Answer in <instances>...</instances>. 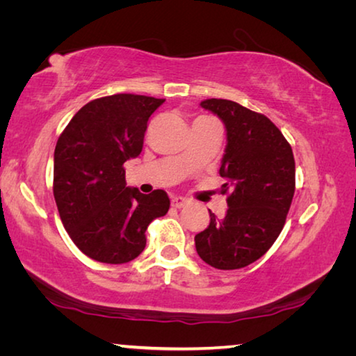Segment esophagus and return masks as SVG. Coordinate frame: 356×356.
Segmentation results:
<instances>
[{
  "label": "esophagus",
  "instance_id": "34e87169",
  "mask_svg": "<svg viewBox=\"0 0 356 356\" xmlns=\"http://www.w3.org/2000/svg\"><path fill=\"white\" fill-rule=\"evenodd\" d=\"M186 202H188V201H186L185 197H182V196H172L171 206L176 207V209H182Z\"/></svg>",
  "mask_w": 356,
  "mask_h": 356
}]
</instances>
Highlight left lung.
I'll list each match as a JSON object with an SVG mask.
<instances>
[{
  "mask_svg": "<svg viewBox=\"0 0 356 356\" xmlns=\"http://www.w3.org/2000/svg\"><path fill=\"white\" fill-rule=\"evenodd\" d=\"M201 106L226 125L220 176L227 180L221 193H231L225 218L209 210L207 229L195 236L196 251L215 268H243L262 257L284 227L295 193L292 147L267 116L237 102L207 99Z\"/></svg>",
  "mask_w": 356,
  "mask_h": 356,
  "instance_id": "obj_1",
  "label": "left lung"
}]
</instances>
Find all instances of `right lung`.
Returning a JSON list of instances; mask_svg holds the SVG:
<instances>
[{
	"instance_id": "right-lung-1",
	"label": "right lung",
	"mask_w": 356,
	"mask_h": 356,
	"mask_svg": "<svg viewBox=\"0 0 356 356\" xmlns=\"http://www.w3.org/2000/svg\"><path fill=\"white\" fill-rule=\"evenodd\" d=\"M165 99L114 94L91 100L55 149L53 195L78 250L104 264L134 261L146 246L150 221L166 215L163 190L143 195L125 185L124 163L141 154L147 120Z\"/></svg>"
}]
</instances>
